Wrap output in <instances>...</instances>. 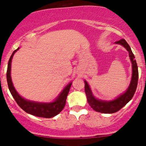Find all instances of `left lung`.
Returning <instances> with one entry per match:
<instances>
[{
  "label": "left lung",
  "instance_id": "obj_1",
  "mask_svg": "<svg viewBox=\"0 0 146 146\" xmlns=\"http://www.w3.org/2000/svg\"><path fill=\"white\" fill-rule=\"evenodd\" d=\"M116 44H121L126 48L129 52V56L132 64V76L130 82V84L128 88L123 94L120 95L119 98L115 99V100L110 102H104L98 100L95 98L92 94V92L88 86V83L85 82V93L87 98V102L92 108L95 111L102 113H114L119 111L121 108H123L128 102L131 100L136 91L137 84H138L139 72L138 66L135 60V56L132 53L131 48L129 46L127 42L124 39H121L120 40L115 42Z\"/></svg>",
  "mask_w": 146,
  "mask_h": 146
}]
</instances>
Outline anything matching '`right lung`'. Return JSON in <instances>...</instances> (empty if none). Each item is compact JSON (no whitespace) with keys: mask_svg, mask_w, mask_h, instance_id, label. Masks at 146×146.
Segmentation results:
<instances>
[{"mask_svg":"<svg viewBox=\"0 0 146 146\" xmlns=\"http://www.w3.org/2000/svg\"><path fill=\"white\" fill-rule=\"evenodd\" d=\"M19 48L15 50L10 57L9 62H8L7 71V80L8 87L10 93L14 100H16V103L20 107L25 110L26 113L31 114L36 117H44V118H51L59 114L66 104V100L67 95L69 92L70 88H71L72 83H69L65 87V88L62 90L60 95L58 97L57 100L52 103H38V102L28 101L21 98L18 93L15 90L14 86H13L12 82L11 79V62L12 60L13 56L14 55L15 52H16Z\"/></svg>","mask_w":146,"mask_h":146,"instance_id":"1","label":"right lung"}]
</instances>
